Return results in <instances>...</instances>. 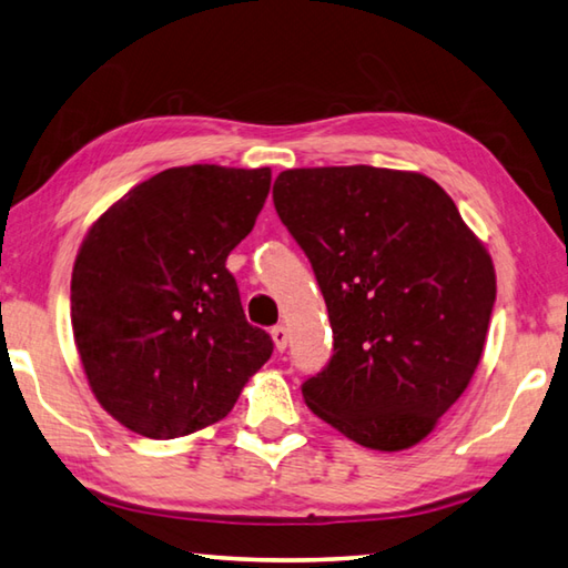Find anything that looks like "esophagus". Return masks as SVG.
<instances>
[{"label": "esophagus", "instance_id": "1", "mask_svg": "<svg viewBox=\"0 0 568 568\" xmlns=\"http://www.w3.org/2000/svg\"><path fill=\"white\" fill-rule=\"evenodd\" d=\"M271 337H273V342H275V349H277V352H283V349L287 347V329H285V325H275V327L271 329Z\"/></svg>", "mask_w": 568, "mask_h": 568}]
</instances>
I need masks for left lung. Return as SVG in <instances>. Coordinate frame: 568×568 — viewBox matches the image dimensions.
<instances>
[{
	"label": "left lung",
	"instance_id": "8db88e82",
	"mask_svg": "<svg viewBox=\"0 0 568 568\" xmlns=\"http://www.w3.org/2000/svg\"><path fill=\"white\" fill-rule=\"evenodd\" d=\"M277 216L313 263L335 354L305 404L372 450L424 440L468 388L495 305V268L458 206L418 172L285 170Z\"/></svg>",
	"mask_w": 568,
	"mask_h": 568
}]
</instances>
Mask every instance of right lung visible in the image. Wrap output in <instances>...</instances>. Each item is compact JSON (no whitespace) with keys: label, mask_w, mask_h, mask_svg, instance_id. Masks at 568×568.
Returning a JSON list of instances; mask_svg holds the SVG:
<instances>
[{"label":"right lung","mask_w":568,"mask_h":568,"mask_svg":"<svg viewBox=\"0 0 568 568\" xmlns=\"http://www.w3.org/2000/svg\"><path fill=\"white\" fill-rule=\"evenodd\" d=\"M271 170L172 166L110 206L71 277V322L95 398L144 438L216 424L271 359L248 325L229 253L248 236Z\"/></svg>","instance_id":"add662e5"}]
</instances>
